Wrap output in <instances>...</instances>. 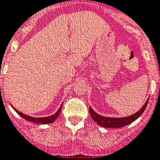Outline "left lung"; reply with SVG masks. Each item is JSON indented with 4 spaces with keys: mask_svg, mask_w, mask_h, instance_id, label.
<instances>
[{
    "mask_svg": "<svg viewBox=\"0 0 160 160\" xmlns=\"http://www.w3.org/2000/svg\"><path fill=\"white\" fill-rule=\"evenodd\" d=\"M149 100V99H148ZM148 100L146 101V102L145 103L144 106L140 109V111H138L137 113L133 114V115L128 116V117L123 118H110V117H104L102 115L97 114L93 110L89 107V112H90V116L95 122L98 123L102 127L104 128H121V127H124V126L128 125L134 120H136L143 112H144L145 109H146L147 103H148Z\"/></svg>",
    "mask_w": 160,
    "mask_h": 160,
    "instance_id": "1",
    "label": "left lung"
}]
</instances>
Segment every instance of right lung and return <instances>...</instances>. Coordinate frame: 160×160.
Listing matches in <instances>:
<instances>
[{
	"instance_id": "obj_1",
	"label": "right lung",
	"mask_w": 160,
	"mask_h": 160,
	"mask_svg": "<svg viewBox=\"0 0 160 160\" xmlns=\"http://www.w3.org/2000/svg\"><path fill=\"white\" fill-rule=\"evenodd\" d=\"M13 108H14V107H13ZM61 110H62V106L60 107L58 111L54 115H51V116H48V117H44V118H34V117H32V116H29V115H24V114H22V112H19V111H17L16 109H14V111H16V112H17L20 116H22L24 119H26V120H28V121L44 124V123H52L53 121H54L55 119L58 118V116L59 115Z\"/></svg>"
}]
</instances>
